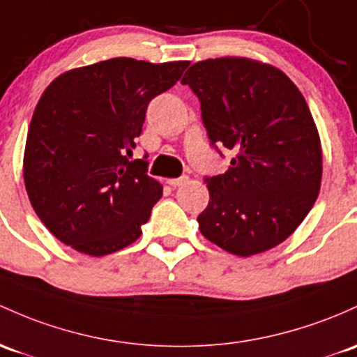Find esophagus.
<instances>
[{
    "mask_svg": "<svg viewBox=\"0 0 357 357\" xmlns=\"http://www.w3.org/2000/svg\"><path fill=\"white\" fill-rule=\"evenodd\" d=\"M187 180H189V177L182 175V177H178V178H168L167 183H168V185H172V187H180V185H183Z\"/></svg>",
    "mask_w": 357,
    "mask_h": 357,
    "instance_id": "1",
    "label": "esophagus"
}]
</instances>
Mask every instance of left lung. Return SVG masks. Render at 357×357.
<instances>
[{
  "label": "left lung",
  "mask_w": 357,
  "mask_h": 357,
  "mask_svg": "<svg viewBox=\"0 0 357 357\" xmlns=\"http://www.w3.org/2000/svg\"><path fill=\"white\" fill-rule=\"evenodd\" d=\"M182 83L199 97L211 143L235 153L226 174L206 178L199 229L238 257L278 247L320 192V134L305 97L281 70L250 57L199 61Z\"/></svg>",
  "instance_id": "obj_1"
}]
</instances>
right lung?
<instances>
[{
    "instance_id": "obj_1",
    "label": "right lung",
    "mask_w": 357,
    "mask_h": 357,
    "mask_svg": "<svg viewBox=\"0 0 357 357\" xmlns=\"http://www.w3.org/2000/svg\"><path fill=\"white\" fill-rule=\"evenodd\" d=\"M187 66L114 57L61 73L45 88L26 134L24 180L57 240L102 257L139 238L163 187L126 151L136 146L151 98Z\"/></svg>"
}]
</instances>
